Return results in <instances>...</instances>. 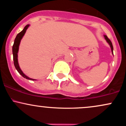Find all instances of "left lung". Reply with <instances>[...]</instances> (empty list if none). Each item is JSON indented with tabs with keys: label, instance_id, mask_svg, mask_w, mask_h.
<instances>
[{
	"label": "left lung",
	"instance_id": "1",
	"mask_svg": "<svg viewBox=\"0 0 126 126\" xmlns=\"http://www.w3.org/2000/svg\"><path fill=\"white\" fill-rule=\"evenodd\" d=\"M104 38L105 39V40H106V41L107 42L108 44L110 45V46L111 47V52H112V54H113V46H112V43H111V41H110V40L109 38H108L107 36L104 35Z\"/></svg>",
	"mask_w": 126,
	"mask_h": 126
}]
</instances>
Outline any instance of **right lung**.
<instances>
[{
	"label": "right lung",
	"mask_w": 126,
	"mask_h": 126,
	"mask_svg": "<svg viewBox=\"0 0 126 126\" xmlns=\"http://www.w3.org/2000/svg\"><path fill=\"white\" fill-rule=\"evenodd\" d=\"M29 27H30V25H29V24L26 25L25 27H24V30H23L21 32H20L19 34H18V35H17L16 37L15 41H14V45H13V47H12L13 58H14V65H15L16 69L17 71L19 72V73L22 76H23L24 78H26L27 79H29V80H35V79H31V78H29L28 76H27V75L24 74V72L22 71L21 68H20L19 66L18 60V53L19 50V47L20 43H21V40H22V37H24V35H25L26 31H27V30L28 29Z\"/></svg>",
	"instance_id": "1"
}]
</instances>
